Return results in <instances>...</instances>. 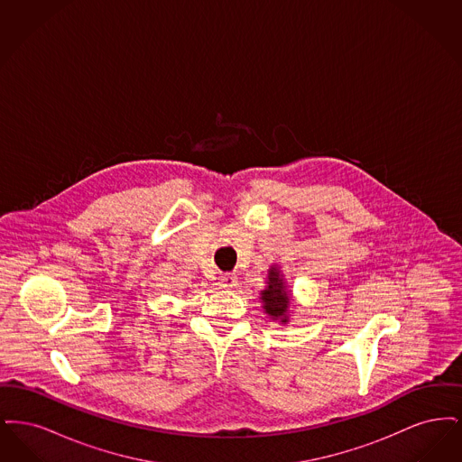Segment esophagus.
<instances>
[{
  "label": "esophagus",
  "mask_w": 462,
  "mask_h": 462,
  "mask_svg": "<svg viewBox=\"0 0 462 462\" xmlns=\"http://www.w3.org/2000/svg\"><path fill=\"white\" fill-rule=\"evenodd\" d=\"M218 286H220L221 289H232V287L237 286V275H236V273H223L220 277Z\"/></svg>",
  "instance_id": "esophagus-1"
}]
</instances>
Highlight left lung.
Returning a JSON list of instances; mask_svg holds the SVG:
<instances>
[{
	"instance_id": "8db88e82",
	"label": "left lung",
	"mask_w": 462,
	"mask_h": 462,
	"mask_svg": "<svg viewBox=\"0 0 462 462\" xmlns=\"http://www.w3.org/2000/svg\"><path fill=\"white\" fill-rule=\"evenodd\" d=\"M268 287L262 292L264 311L273 319L287 322V308H289V296L286 286L279 275V270L272 268L268 273Z\"/></svg>"
}]
</instances>
